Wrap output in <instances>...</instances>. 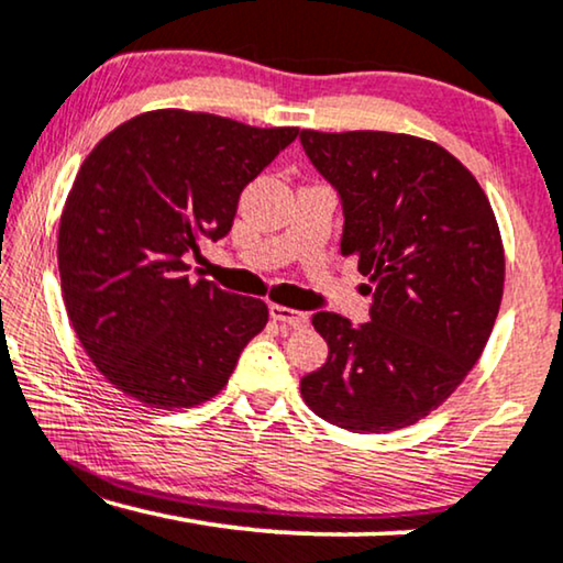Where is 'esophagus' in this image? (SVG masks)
I'll list each match as a JSON object with an SVG mask.
<instances>
[{"label":"esophagus","instance_id":"1","mask_svg":"<svg viewBox=\"0 0 563 563\" xmlns=\"http://www.w3.org/2000/svg\"><path fill=\"white\" fill-rule=\"evenodd\" d=\"M268 312H272V318L276 322H282V325H287V328H305L307 325V314L291 310V307L272 305L268 307Z\"/></svg>","mask_w":563,"mask_h":563}]
</instances>
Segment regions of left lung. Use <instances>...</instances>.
<instances>
[{
  "label": "left lung",
  "mask_w": 563,
  "mask_h": 563,
  "mask_svg": "<svg viewBox=\"0 0 563 563\" xmlns=\"http://www.w3.org/2000/svg\"><path fill=\"white\" fill-rule=\"evenodd\" d=\"M312 166L343 202V256L374 295L372 320L312 325L328 361L299 382L314 415L353 433H389L441 407L479 361L505 287L489 199L456 156L426 137L302 130Z\"/></svg>",
  "instance_id": "obj_1"
}]
</instances>
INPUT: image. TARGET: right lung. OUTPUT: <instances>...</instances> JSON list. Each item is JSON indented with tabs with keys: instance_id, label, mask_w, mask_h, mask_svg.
Wrapping results in <instances>:
<instances>
[{
	"instance_id": "right-lung-1",
	"label": "right lung",
	"mask_w": 563,
	"mask_h": 563,
	"mask_svg": "<svg viewBox=\"0 0 563 563\" xmlns=\"http://www.w3.org/2000/svg\"><path fill=\"white\" fill-rule=\"evenodd\" d=\"M297 133L153 110L84 158L60 214V291L76 338L114 389L181 410L225 387L268 307L205 276L191 282L184 258L228 235L245 184Z\"/></svg>"
}]
</instances>
